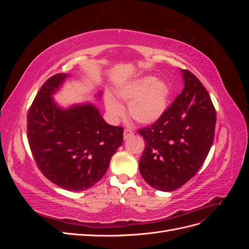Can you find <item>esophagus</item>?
Masks as SVG:
<instances>
[{"label":"esophagus","instance_id":"34e87169","mask_svg":"<svg viewBox=\"0 0 249 249\" xmlns=\"http://www.w3.org/2000/svg\"><path fill=\"white\" fill-rule=\"evenodd\" d=\"M133 134H134V133H133L130 129H124V139L130 138V137L133 136Z\"/></svg>","mask_w":249,"mask_h":249}]
</instances>
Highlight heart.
Segmentation results:
<instances>
[{"instance_id":"b5f03b06","label":"heart","mask_w":249,"mask_h":249,"mask_svg":"<svg viewBox=\"0 0 249 249\" xmlns=\"http://www.w3.org/2000/svg\"><path fill=\"white\" fill-rule=\"evenodd\" d=\"M116 96L127 105V113L135 123L152 124L167 109L169 88L165 82L154 77H142L126 83L116 90ZM105 107L113 118L123 115V107L110 94L105 96Z\"/></svg>"}]
</instances>
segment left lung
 <instances>
[{
    "instance_id": "left-lung-1",
    "label": "left lung",
    "mask_w": 249,
    "mask_h": 249,
    "mask_svg": "<svg viewBox=\"0 0 249 249\" xmlns=\"http://www.w3.org/2000/svg\"><path fill=\"white\" fill-rule=\"evenodd\" d=\"M184 89L162 117L138 131L146 142L139 162L145 182L170 192L192 178L213 144L216 111L192 72L182 70Z\"/></svg>"
}]
</instances>
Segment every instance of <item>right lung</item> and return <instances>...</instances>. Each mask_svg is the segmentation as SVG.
I'll use <instances>...</instances> for the list:
<instances>
[{
    "label": "right lung",
    "mask_w": 249,
    "mask_h": 249,
    "mask_svg": "<svg viewBox=\"0 0 249 249\" xmlns=\"http://www.w3.org/2000/svg\"><path fill=\"white\" fill-rule=\"evenodd\" d=\"M70 74L58 73L42 85L28 113V139L40 171L69 191L94 186L123 144L124 129L105 122L92 103L63 108L53 99ZM101 99L102 92L96 94Z\"/></svg>",
    "instance_id": "obj_1"
}]
</instances>
